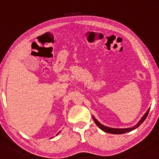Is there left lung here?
I'll list each match as a JSON object with an SVG mask.
<instances>
[{
    "label": "left lung",
    "instance_id": "8db88e82",
    "mask_svg": "<svg viewBox=\"0 0 159 159\" xmlns=\"http://www.w3.org/2000/svg\"><path fill=\"white\" fill-rule=\"evenodd\" d=\"M149 109L150 108H149L148 110L147 111V112L143 114V116H142L141 119L139 120V122H138V123H137L135 125H134V126L130 127V128H125V129H116V128H111V127L105 126V125H104L102 123H100L99 122H98V120L94 117V116H93V119L95 123L96 124V125H97V126L100 129H102V130L104 131L105 132L110 133V134H124V133L132 132V131L134 130V129H137L138 127H139L140 125L143 123V122L144 121V120H146V118H147V115H148V114H149Z\"/></svg>",
    "mask_w": 159,
    "mask_h": 159
}]
</instances>
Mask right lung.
<instances>
[{
	"label": "right lung",
	"instance_id": "1",
	"mask_svg": "<svg viewBox=\"0 0 159 159\" xmlns=\"http://www.w3.org/2000/svg\"><path fill=\"white\" fill-rule=\"evenodd\" d=\"M60 132H58V133H57V134H56V135H57V134H59V133H60Z\"/></svg>",
	"mask_w": 159,
	"mask_h": 159
}]
</instances>
